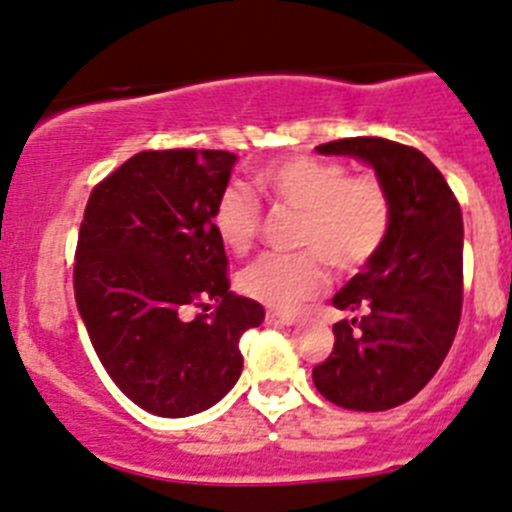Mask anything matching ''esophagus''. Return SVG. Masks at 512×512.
<instances>
[{
    "label": "esophagus",
    "instance_id": "34e87169",
    "mask_svg": "<svg viewBox=\"0 0 512 512\" xmlns=\"http://www.w3.org/2000/svg\"><path fill=\"white\" fill-rule=\"evenodd\" d=\"M265 319H268L270 324H283V327H288V324L296 322V317H293V314H286V311H268V314H265Z\"/></svg>",
    "mask_w": 512,
    "mask_h": 512
}]
</instances>
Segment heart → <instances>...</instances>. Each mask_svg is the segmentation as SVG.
I'll use <instances>...</instances> for the list:
<instances>
[{
	"label": "heart",
	"instance_id": "b5f03b06",
	"mask_svg": "<svg viewBox=\"0 0 512 512\" xmlns=\"http://www.w3.org/2000/svg\"><path fill=\"white\" fill-rule=\"evenodd\" d=\"M257 185L275 203L299 211V252H268L239 273V288L270 309L293 311L327 288L330 270L355 273L384 247L391 193L376 172H350L335 159L296 154L265 164ZM262 208L250 190L226 185L213 206V229L226 250L244 255L257 242Z\"/></svg>",
	"mask_w": 512,
	"mask_h": 512
}]
</instances>
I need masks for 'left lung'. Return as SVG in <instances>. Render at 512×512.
<instances>
[{
    "instance_id": "8db88e82",
    "label": "left lung",
    "mask_w": 512,
    "mask_h": 512,
    "mask_svg": "<svg viewBox=\"0 0 512 512\" xmlns=\"http://www.w3.org/2000/svg\"><path fill=\"white\" fill-rule=\"evenodd\" d=\"M361 157L391 193L384 247L332 304L353 311L311 379L327 402L381 412L410 402L451 350L464 301V221L446 177L415 146L358 136L317 146Z\"/></svg>"
}]
</instances>
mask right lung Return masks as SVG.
<instances>
[{"mask_svg": "<svg viewBox=\"0 0 512 512\" xmlns=\"http://www.w3.org/2000/svg\"><path fill=\"white\" fill-rule=\"evenodd\" d=\"M234 162L221 149L139 151L97 182L84 208L77 309L115 386L159 417L219 402L242 373L239 340L265 317L257 301L229 291L213 229ZM193 308L202 311L190 320Z\"/></svg>", "mask_w": 512, "mask_h": 512, "instance_id": "1", "label": "right lung"}]
</instances>
